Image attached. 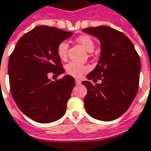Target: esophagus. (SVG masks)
<instances>
[{
	"mask_svg": "<svg viewBox=\"0 0 151 151\" xmlns=\"http://www.w3.org/2000/svg\"><path fill=\"white\" fill-rule=\"evenodd\" d=\"M75 82H76V84H78V85L81 84V81H80L79 79H75Z\"/></svg>",
	"mask_w": 151,
	"mask_h": 151,
	"instance_id": "obj_1",
	"label": "esophagus"
}]
</instances>
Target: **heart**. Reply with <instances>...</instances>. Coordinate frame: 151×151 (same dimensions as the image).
<instances>
[{
    "label": "heart",
    "mask_w": 151,
    "mask_h": 151,
    "mask_svg": "<svg viewBox=\"0 0 151 151\" xmlns=\"http://www.w3.org/2000/svg\"><path fill=\"white\" fill-rule=\"evenodd\" d=\"M77 42L83 46V49L86 50L88 53H91L95 49V42H94L93 39L91 38L90 36H80L77 38ZM68 50V45L67 42H62L58 45L57 55L61 60H67ZM88 69H89V68L87 66L79 65L77 63H73V62H70L65 66L66 73L69 75L73 76V77H75V78H79L84 73L87 72Z\"/></svg>",
    "instance_id": "obj_1"
}]
</instances>
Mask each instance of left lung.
<instances>
[{"label":"left lung","instance_id":"left-lung-1","mask_svg":"<svg viewBox=\"0 0 151 151\" xmlns=\"http://www.w3.org/2000/svg\"><path fill=\"white\" fill-rule=\"evenodd\" d=\"M101 42V56L96 67L83 84L87 89L84 105L96 119L112 121L130 107L137 93L141 61L130 39L116 29L99 26L83 29ZM89 80L101 83L93 85Z\"/></svg>","mask_w":151,"mask_h":151}]
</instances>
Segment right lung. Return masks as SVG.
<instances>
[{"label": "right lung", "mask_w": 151, "mask_h": 151, "mask_svg": "<svg viewBox=\"0 0 151 151\" xmlns=\"http://www.w3.org/2000/svg\"><path fill=\"white\" fill-rule=\"evenodd\" d=\"M72 34L54 27L37 26L18 41L9 56L12 96L21 111L35 122L52 123L65 114L75 80L65 75L53 82L48 74L65 73L57 47Z\"/></svg>", "instance_id": "1"}]
</instances>
